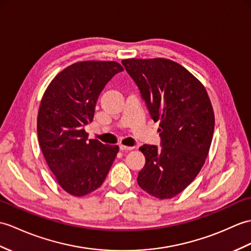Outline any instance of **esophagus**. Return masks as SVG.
I'll return each mask as SVG.
<instances>
[{
	"mask_svg": "<svg viewBox=\"0 0 251 251\" xmlns=\"http://www.w3.org/2000/svg\"><path fill=\"white\" fill-rule=\"evenodd\" d=\"M132 149H133L132 147H127V145H124V144H120L121 151H131Z\"/></svg>",
	"mask_w": 251,
	"mask_h": 251,
	"instance_id": "obj_1",
	"label": "esophagus"
}]
</instances>
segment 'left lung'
<instances>
[{"mask_svg":"<svg viewBox=\"0 0 251 251\" xmlns=\"http://www.w3.org/2000/svg\"><path fill=\"white\" fill-rule=\"evenodd\" d=\"M138 85L154 122H159L161 148L139 150L145 165L137 182L149 195L170 199L195 179L211 148L215 116L207 92L187 69L162 57L122 61Z\"/></svg>","mask_w":251,"mask_h":251,"instance_id":"obj_1","label":"left lung"}]
</instances>
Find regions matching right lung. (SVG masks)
I'll use <instances>...</instances> for the list:
<instances>
[{"mask_svg": "<svg viewBox=\"0 0 251 251\" xmlns=\"http://www.w3.org/2000/svg\"><path fill=\"white\" fill-rule=\"evenodd\" d=\"M123 66L114 61H84L57 74L44 93L37 135L47 165L61 187L83 197L102 185L119 153L118 145L87 140L99 94Z\"/></svg>", "mask_w": 251, "mask_h": 251, "instance_id": "right-lung-1", "label": "right lung"}]
</instances>
